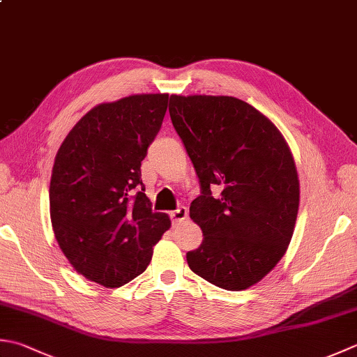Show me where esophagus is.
Segmentation results:
<instances>
[{"instance_id":"1","label":"esophagus","mask_w":357,"mask_h":357,"mask_svg":"<svg viewBox=\"0 0 357 357\" xmlns=\"http://www.w3.org/2000/svg\"><path fill=\"white\" fill-rule=\"evenodd\" d=\"M187 215H188L187 208L185 207H179V208H176V211L170 212V218L173 221V225H178V222L184 221L187 218Z\"/></svg>"}]
</instances>
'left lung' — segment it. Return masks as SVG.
Wrapping results in <instances>:
<instances>
[{"label": "left lung", "instance_id": "8db88e82", "mask_svg": "<svg viewBox=\"0 0 357 357\" xmlns=\"http://www.w3.org/2000/svg\"><path fill=\"white\" fill-rule=\"evenodd\" d=\"M170 105L201 187L190 218L204 240L187 252L188 268L218 288L248 289L274 269L294 234V158L275 125L235 97L173 94Z\"/></svg>", "mask_w": 357, "mask_h": 357}]
</instances>
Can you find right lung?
<instances>
[{
  "mask_svg": "<svg viewBox=\"0 0 357 357\" xmlns=\"http://www.w3.org/2000/svg\"><path fill=\"white\" fill-rule=\"evenodd\" d=\"M169 94H136L100 103L69 131L55 156L49 204L55 238L73 268L119 288L149 266L170 229L153 212L141 162L162 125Z\"/></svg>",
  "mask_w": 357,
  "mask_h": 357,
  "instance_id": "1",
  "label": "right lung"
}]
</instances>
